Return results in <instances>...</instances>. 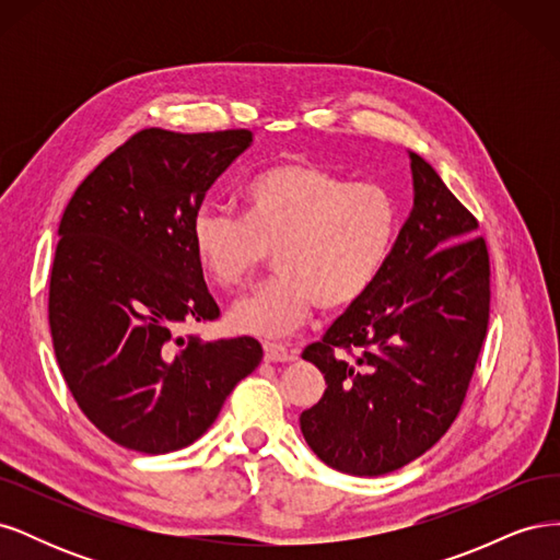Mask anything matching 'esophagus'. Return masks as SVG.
Wrapping results in <instances>:
<instances>
[{"label":"esophagus","instance_id":"obj_1","mask_svg":"<svg viewBox=\"0 0 560 560\" xmlns=\"http://www.w3.org/2000/svg\"><path fill=\"white\" fill-rule=\"evenodd\" d=\"M264 358H266V362H294L296 352L290 350L287 346H282V343L266 341L264 343Z\"/></svg>","mask_w":560,"mask_h":560}]
</instances>
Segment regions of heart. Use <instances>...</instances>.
<instances>
[{"instance_id": "heart-1", "label": "heart", "mask_w": 560, "mask_h": 560, "mask_svg": "<svg viewBox=\"0 0 560 560\" xmlns=\"http://www.w3.org/2000/svg\"><path fill=\"white\" fill-rule=\"evenodd\" d=\"M243 219L202 206L191 219V245L219 290L235 292L266 268L276 252L278 276L241 299L229 322L247 334L284 336L315 306H354L376 282L399 226L397 200L374 182L290 159L252 175Z\"/></svg>"}]
</instances>
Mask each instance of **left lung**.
Wrapping results in <instances>:
<instances>
[{
	"instance_id": "1",
	"label": "left lung",
	"mask_w": 560,
	"mask_h": 560,
	"mask_svg": "<svg viewBox=\"0 0 560 560\" xmlns=\"http://www.w3.org/2000/svg\"><path fill=\"white\" fill-rule=\"evenodd\" d=\"M413 210L371 290L301 358L325 374L301 432L322 463L381 477L460 413L490 313L488 247L474 217L411 151Z\"/></svg>"
}]
</instances>
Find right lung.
Returning a JSON list of instances; mask_svg holds the SVG:
<instances>
[{"label": "right lung", "instance_id": "obj_1", "mask_svg": "<svg viewBox=\"0 0 560 560\" xmlns=\"http://www.w3.org/2000/svg\"><path fill=\"white\" fill-rule=\"evenodd\" d=\"M249 144L245 128H144L67 202L48 287L50 336L79 409L118 446L159 455L194 444L264 358L249 336H177L182 325L219 317L191 219Z\"/></svg>", "mask_w": 560, "mask_h": 560}]
</instances>
